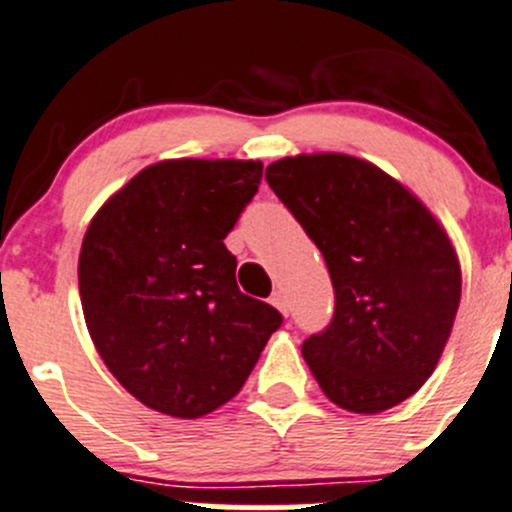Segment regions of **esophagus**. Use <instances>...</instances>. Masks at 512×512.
I'll list each match as a JSON object with an SVG mask.
<instances>
[{
	"mask_svg": "<svg viewBox=\"0 0 512 512\" xmlns=\"http://www.w3.org/2000/svg\"><path fill=\"white\" fill-rule=\"evenodd\" d=\"M270 302H272V307H277V309H280V312L287 317V314H289V302H287V297H285V292H282V289H277V292H272Z\"/></svg>",
	"mask_w": 512,
	"mask_h": 512,
	"instance_id": "esophagus-1",
	"label": "esophagus"
}]
</instances>
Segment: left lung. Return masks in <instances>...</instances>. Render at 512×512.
Wrapping results in <instances>:
<instances>
[{"label": "left lung", "mask_w": 512, "mask_h": 512, "mask_svg": "<svg viewBox=\"0 0 512 512\" xmlns=\"http://www.w3.org/2000/svg\"><path fill=\"white\" fill-rule=\"evenodd\" d=\"M265 178L327 262L334 317L302 356L332 404L379 414L433 374L461 302L446 230L399 180L344 153L275 160Z\"/></svg>", "instance_id": "8db88e82"}]
</instances>
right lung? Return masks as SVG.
<instances>
[{"label": "right lung", "instance_id": "1", "mask_svg": "<svg viewBox=\"0 0 512 512\" xmlns=\"http://www.w3.org/2000/svg\"><path fill=\"white\" fill-rule=\"evenodd\" d=\"M260 160L148 165L106 200L79 255L86 327L118 384L148 409L200 418L255 369L282 314L240 292L225 247Z\"/></svg>", "mask_w": 512, "mask_h": 512}]
</instances>
